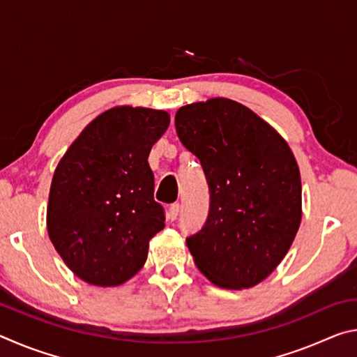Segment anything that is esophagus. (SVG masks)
I'll return each mask as SVG.
<instances>
[{
	"mask_svg": "<svg viewBox=\"0 0 357 357\" xmlns=\"http://www.w3.org/2000/svg\"><path fill=\"white\" fill-rule=\"evenodd\" d=\"M179 213H181V204L179 203H173L172 206H170V209H168V219L176 220Z\"/></svg>",
	"mask_w": 357,
	"mask_h": 357,
	"instance_id": "obj_1",
	"label": "esophagus"
}]
</instances>
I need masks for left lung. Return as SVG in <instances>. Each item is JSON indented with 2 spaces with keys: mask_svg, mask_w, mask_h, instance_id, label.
Returning a JSON list of instances; mask_svg holds the SVG:
<instances>
[{
  "mask_svg": "<svg viewBox=\"0 0 357 357\" xmlns=\"http://www.w3.org/2000/svg\"><path fill=\"white\" fill-rule=\"evenodd\" d=\"M174 126L211 193L206 223L187 238L193 261L220 288L258 285L285 258L301 225L293 151L273 126L227 98L181 107Z\"/></svg>",
  "mask_w": 357,
  "mask_h": 357,
  "instance_id": "left-lung-1",
  "label": "left lung"
}]
</instances>
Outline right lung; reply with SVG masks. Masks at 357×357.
<instances>
[{
    "label": "right lung",
    "instance_id": "right-lung-1",
    "mask_svg": "<svg viewBox=\"0 0 357 357\" xmlns=\"http://www.w3.org/2000/svg\"><path fill=\"white\" fill-rule=\"evenodd\" d=\"M168 126L164 110L113 107L82 130L53 173L48 238L89 285L132 279L146 261L149 241L165 227L148 155Z\"/></svg>",
    "mask_w": 357,
    "mask_h": 357
}]
</instances>
